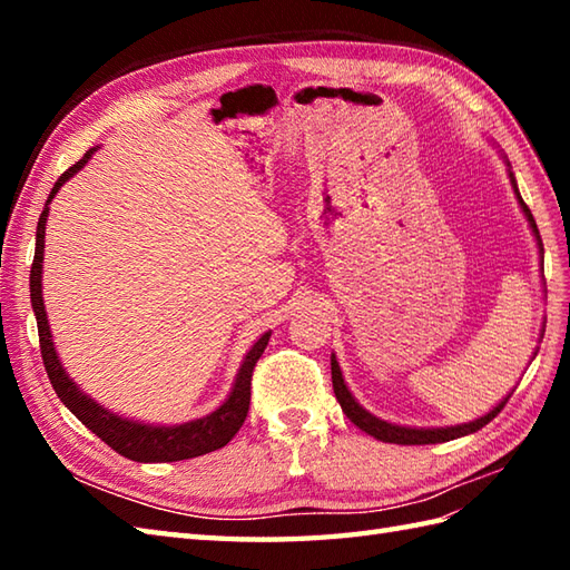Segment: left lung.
Instances as JSON below:
<instances>
[{
    "mask_svg": "<svg viewBox=\"0 0 570 570\" xmlns=\"http://www.w3.org/2000/svg\"><path fill=\"white\" fill-rule=\"evenodd\" d=\"M507 161V159H504ZM507 166H510V161H507ZM510 180H512V188H514V196L519 200V208H522L527 223L531 227V233H534L537 237V247H539V254H541V262H543V245H541V237H539V227H537V220L534 215H531V210L527 208V203L522 200V196H519V188H517V180H514V174L510 168ZM543 337V333H541ZM537 355V353H534ZM331 374H333V392H335V399L341 402V409L345 411V416L355 423V426L360 431H365L370 435H374V439L382 441V443H399V445H426V443H445V441H453V439H460V435H468V433H475L480 431L482 426H488V423L500 414V411L504 409V404L510 402L512 392L507 394L502 402L498 406H492L485 416H480L475 421H468V423H458V426H439V429H416V426H399V423H390L384 419H377L374 414H370V411L365 406H360L357 399L353 396V392L347 390V384L343 380V372H341V365H337L335 355H331Z\"/></svg>",
    "mask_w": 570,
    "mask_h": 570,
    "instance_id": "8db88e82",
    "label": "left lung"
}]
</instances>
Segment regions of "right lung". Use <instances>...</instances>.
Wrapping results in <instances>:
<instances>
[{
	"mask_svg": "<svg viewBox=\"0 0 570 570\" xmlns=\"http://www.w3.org/2000/svg\"><path fill=\"white\" fill-rule=\"evenodd\" d=\"M98 149H90L82 156L80 161L72 164L68 171L56 180L51 188V196H48L43 213L39 217V227H36V252H33V264H31V276H29V288H31V306L36 313V323H39V343H41V357L43 367L48 372V380H51L53 390L60 402H63L72 414L78 416L98 439H102L107 445L115 448L119 455L129 460H137V463H174V460H188L198 458L205 453H213L217 448L227 445L235 439L242 423L247 419L249 411V386H252V372L257 360L262 357L266 343H269V333H264L257 343L249 347L239 365V372L235 377L233 390H229L225 402L210 411L208 416L193 419L186 423H176V426H154V423H144L135 419H125L115 414V411L105 409L102 404L95 402L88 394H85L80 386L68 377L56 353L51 325L46 318V306H43V292H41V274H43V242H46V220H48V205L56 198L60 186L76 176L80 168L90 161V156Z\"/></svg>",
	"mask_w": 570,
	"mask_h": 570,
	"instance_id": "add662e5",
	"label": "right lung"
}]
</instances>
